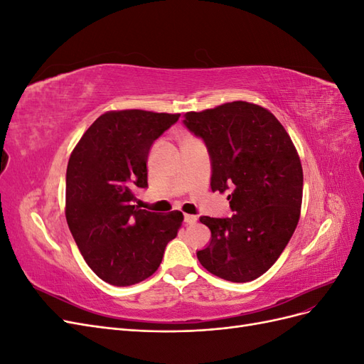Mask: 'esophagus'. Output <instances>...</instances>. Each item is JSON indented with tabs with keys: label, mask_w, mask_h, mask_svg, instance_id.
<instances>
[{
	"label": "esophagus",
	"mask_w": 364,
	"mask_h": 364,
	"mask_svg": "<svg viewBox=\"0 0 364 364\" xmlns=\"http://www.w3.org/2000/svg\"><path fill=\"white\" fill-rule=\"evenodd\" d=\"M183 220L186 225H194L197 222V215H191V214H185Z\"/></svg>",
	"instance_id": "esophagus-1"
}]
</instances>
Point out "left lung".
Wrapping results in <instances>:
<instances>
[{"label":"left lung","instance_id":"obj_1","mask_svg":"<svg viewBox=\"0 0 364 364\" xmlns=\"http://www.w3.org/2000/svg\"><path fill=\"white\" fill-rule=\"evenodd\" d=\"M183 117V126L208 149L211 190L228 191L234 211L200 217L211 241L197 258L222 279H257L279 258L299 222L301 159L277 117L258 105L232 102Z\"/></svg>","mask_w":364,"mask_h":364}]
</instances>
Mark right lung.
Returning <instances> with one entry per match:
<instances>
[{
	"label": "right lung",
	"mask_w": 364,
	"mask_h": 364,
	"mask_svg": "<svg viewBox=\"0 0 364 364\" xmlns=\"http://www.w3.org/2000/svg\"><path fill=\"white\" fill-rule=\"evenodd\" d=\"M181 114L129 109L98 117L71 153L67 222L87 266L126 287L151 277L183 220L181 211L150 213L132 205L147 188L150 149Z\"/></svg>",
	"instance_id": "1"
}]
</instances>
